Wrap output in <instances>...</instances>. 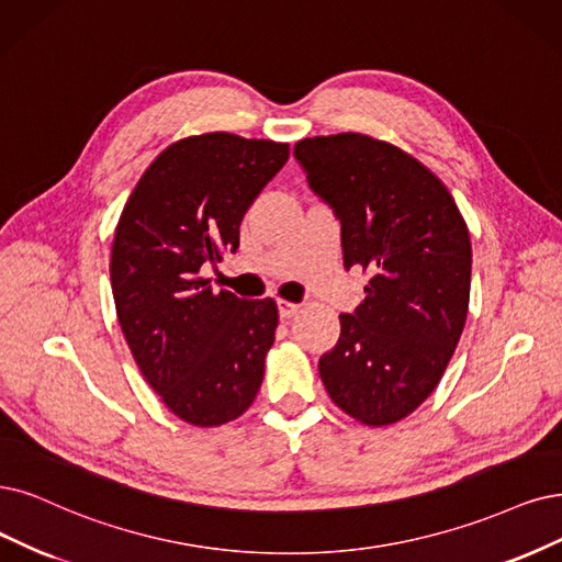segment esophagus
Returning a JSON list of instances; mask_svg holds the SVG:
<instances>
[{"mask_svg": "<svg viewBox=\"0 0 562 562\" xmlns=\"http://www.w3.org/2000/svg\"><path fill=\"white\" fill-rule=\"evenodd\" d=\"M278 310H280V317L282 319H292V317H296L299 315V310H301V305L299 303H289V301H278Z\"/></svg>", "mask_w": 562, "mask_h": 562, "instance_id": "obj_1", "label": "esophagus"}]
</instances>
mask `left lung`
<instances>
[{"mask_svg": "<svg viewBox=\"0 0 562 562\" xmlns=\"http://www.w3.org/2000/svg\"><path fill=\"white\" fill-rule=\"evenodd\" d=\"M294 157L340 222L342 261L372 278L319 359L334 403L366 426L396 424L442 380L461 340L472 247L447 187L401 148L363 134L303 138Z\"/></svg>", "mask_w": 562, "mask_h": 562, "instance_id": "obj_1", "label": "left lung"}]
</instances>
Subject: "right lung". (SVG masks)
I'll return each mask as SVG.
<instances>
[{"label": "right lung", "mask_w": 562, "mask_h": 562, "mask_svg": "<svg viewBox=\"0 0 562 562\" xmlns=\"http://www.w3.org/2000/svg\"><path fill=\"white\" fill-rule=\"evenodd\" d=\"M286 159V143L182 138L148 166L120 215L111 286L124 340L164 405L192 426L240 417L261 386L276 301L215 294L199 273L236 252L243 215Z\"/></svg>", "instance_id": "1"}]
</instances>
